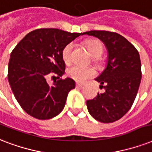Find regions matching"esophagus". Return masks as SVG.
<instances>
[{
  "instance_id": "esophagus-1",
  "label": "esophagus",
  "mask_w": 152,
  "mask_h": 152,
  "mask_svg": "<svg viewBox=\"0 0 152 152\" xmlns=\"http://www.w3.org/2000/svg\"><path fill=\"white\" fill-rule=\"evenodd\" d=\"M84 86L83 84H80V83H76V88H82Z\"/></svg>"
}]
</instances>
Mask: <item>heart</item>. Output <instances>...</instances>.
<instances>
[{
	"mask_svg": "<svg viewBox=\"0 0 152 152\" xmlns=\"http://www.w3.org/2000/svg\"><path fill=\"white\" fill-rule=\"evenodd\" d=\"M86 47L91 55L95 57L101 56L103 52V47L102 43L98 40H88L86 42ZM71 44H68L63 48L62 56L66 63L70 61ZM68 76L77 82H85L96 75V71L94 68L88 66H82L79 65H74L67 70Z\"/></svg>",
	"mask_w": 152,
	"mask_h": 152,
	"instance_id": "obj_1",
	"label": "heart"
}]
</instances>
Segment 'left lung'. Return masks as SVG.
I'll return each mask as SVG.
<instances>
[{
  "mask_svg": "<svg viewBox=\"0 0 152 152\" xmlns=\"http://www.w3.org/2000/svg\"><path fill=\"white\" fill-rule=\"evenodd\" d=\"M82 35L99 39L108 51L106 67L95 78L105 91L88 100L86 105L95 120L112 123L125 115L135 101L141 81L140 55L128 39L116 32L89 31Z\"/></svg>",
  "mask_w": 152,
  "mask_h": 152,
  "instance_id": "1",
  "label": "left lung"
}]
</instances>
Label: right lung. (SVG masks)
Here are the masks:
<instances>
[{"instance_id": "right-lung-1", "label": "right lung", "mask_w": 152, "mask_h": 152, "mask_svg": "<svg viewBox=\"0 0 152 152\" xmlns=\"http://www.w3.org/2000/svg\"><path fill=\"white\" fill-rule=\"evenodd\" d=\"M82 33L56 28L36 29L27 34L10 55L8 80L21 108L30 116L48 120L59 114L65 106L75 82L62 79L65 71L63 48ZM50 72L58 75L51 86L45 78Z\"/></svg>"}]
</instances>
